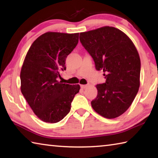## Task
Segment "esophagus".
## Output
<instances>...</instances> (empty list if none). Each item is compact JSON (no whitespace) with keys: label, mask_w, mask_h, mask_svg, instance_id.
<instances>
[{"label":"esophagus","mask_w":158,"mask_h":158,"mask_svg":"<svg viewBox=\"0 0 158 158\" xmlns=\"http://www.w3.org/2000/svg\"><path fill=\"white\" fill-rule=\"evenodd\" d=\"M88 86V85H81V89H85V88H86Z\"/></svg>","instance_id":"34e87169"}]
</instances>
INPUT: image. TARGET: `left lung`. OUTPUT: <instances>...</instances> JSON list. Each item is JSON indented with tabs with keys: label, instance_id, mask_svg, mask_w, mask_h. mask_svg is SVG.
Instances as JSON below:
<instances>
[{
	"label": "left lung",
	"instance_id": "obj_1",
	"mask_svg": "<svg viewBox=\"0 0 158 158\" xmlns=\"http://www.w3.org/2000/svg\"><path fill=\"white\" fill-rule=\"evenodd\" d=\"M79 40L103 70L106 82L96 85L98 95L91 102L95 111L115 118L126 111L140 85L141 61L135 44L126 34L112 26L80 33Z\"/></svg>",
	"mask_w": 158,
	"mask_h": 158
}]
</instances>
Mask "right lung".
<instances>
[{"mask_svg": "<svg viewBox=\"0 0 158 158\" xmlns=\"http://www.w3.org/2000/svg\"><path fill=\"white\" fill-rule=\"evenodd\" d=\"M79 33L47 32L29 48L21 67V91L34 114L41 121L55 123L71 109L80 85L57 80L65 70V60L79 41Z\"/></svg>", "mask_w": 158, "mask_h": 158, "instance_id": "add662e5", "label": "right lung"}]
</instances>
